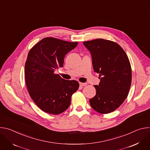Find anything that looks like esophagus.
Listing matches in <instances>:
<instances>
[{
    "mask_svg": "<svg viewBox=\"0 0 150 150\" xmlns=\"http://www.w3.org/2000/svg\"><path fill=\"white\" fill-rule=\"evenodd\" d=\"M79 85H80V86H81V87H84V86H86L87 83H83V82H79Z\"/></svg>",
    "mask_w": 150,
    "mask_h": 150,
    "instance_id": "esophagus-1",
    "label": "esophagus"
}]
</instances>
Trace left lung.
I'll return each mask as SVG.
<instances>
[{
    "label": "left lung",
    "mask_w": 150,
    "mask_h": 150,
    "mask_svg": "<svg viewBox=\"0 0 150 150\" xmlns=\"http://www.w3.org/2000/svg\"><path fill=\"white\" fill-rule=\"evenodd\" d=\"M90 52L94 71L100 82L94 85L96 95L90 100L93 109L102 114L113 112L123 103L131 81V64L116 42L101 38L83 42Z\"/></svg>",
    "instance_id": "1"
}]
</instances>
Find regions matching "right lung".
I'll list each match as a JSON object with an SVG mask.
<instances>
[{"label": "right lung", "mask_w": 150, "mask_h": 150, "mask_svg": "<svg viewBox=\"0 0 150 150\" xmlns=\"http://www.w3.org/2000/svg\"><path fill=\"white\" fill-rule=\"evenodd\" d=\"M78 44L46 37L28 53L25 65L27 87L33 100L46 113L59 115L65 111L79 88L76 81L65 80L55 74L59 67H63L65 55Z\"/></svg>", "instance_id": "1"}]
</instances>
